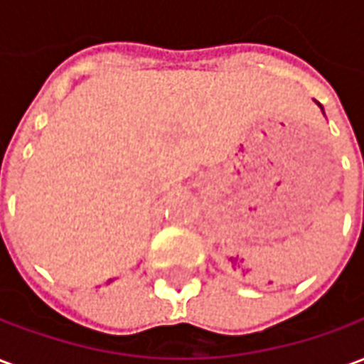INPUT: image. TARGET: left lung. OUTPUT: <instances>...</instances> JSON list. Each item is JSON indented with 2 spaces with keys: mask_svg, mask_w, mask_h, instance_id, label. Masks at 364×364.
I'll return each mask as SVG.
<instances>
[{
  "mask_svg": "<svg viewBox=\"0 0 364 364\" xmlns=\"http://www.w3.org/2000/svg\"><path fill=\"white\" fill-rule=\"evenodd\" d=\"M316 103H318V101H316ZM318 105H320V103H318ZM320 109H321V112H323V107H321V105H320Z\"/></svg>",
  "mask_w": 364,
  "mask_h": 364,
  "instance_id": "obj_1",
  "label": "left lung"
}]
</instances>
